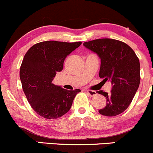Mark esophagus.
Wrapping results in <instances>:
<instances>
[{
	"label": "esophagus",
	"mask_w": 153,
	"mask_h": 153,
	"mask_svg": "<svg viewBox=\"0 0 153 153\" xmlns=\"http://www.w3.org/2000/svg\"><path fill=\"white\" fill-rule=\"evenodd\" d=\"M86 93H87L88 95H89V96H91V97H92V96H94V95H96V92H95V91H92V90H86Z\"/></svg>",
	"instance_id": "obj_1"
}]
</instances>
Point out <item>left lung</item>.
<instances>
[{"instance_id":"left-lung-1","label":"left lung","mask_w":153,"mask_h":153,"mask_svg":"<svg viewBox=\"0 0 153 153\" xmlns=\"http://www.w3.org/2000/svg\"><path fill=\"white\" fill-rule=\"evenodd\" d=\"M86 48L101 59L99 77L112 84L110 93L98 91L106 97V104L99 109L105 116L122 113L132 102L140 84V62L135 52L122 41L102 38L84 42Z\"/></svg>"}]
</instances>
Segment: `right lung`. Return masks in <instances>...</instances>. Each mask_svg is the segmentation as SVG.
I'll use <instances>...</instances> for the list:
<instances>
[{"label": "right lung", "instance_id": "right-lung-1", "mask_svg": "<svg viewBox=\"0 0 153 153\" xmlns=\"http://www.w3.org/2000/svg\"><path fill=\"white\" fill-rule=\"evenodd\" d=\"M81 42L43 41L27 51L20 69L23 90L32 109L43 118L55 119L70 109L79 89L69 91L52 84L65 58Z\"/></svg>", "mask_w": 153, "mask_h": 153}]
</instances>
